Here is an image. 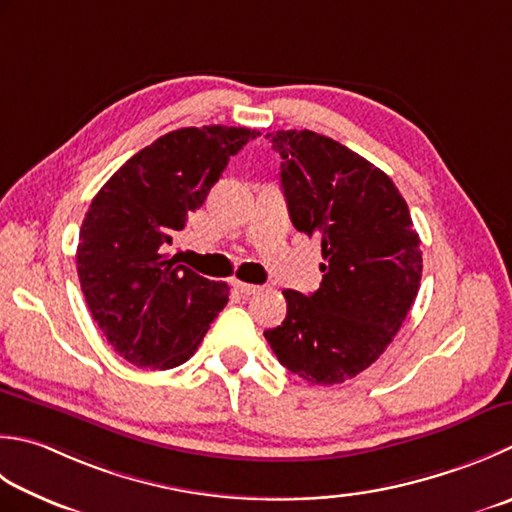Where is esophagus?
Returning <instances> with one entry per match:
<instances>
[{"label":"esophagus","instance_id":"esophagus-1","mask_svg":"<svg viewBox=\"0 0 512 512\" xmlns=\"http://www.w3.org/2000/svg\"><path fill=\"white\" fill-rule=\"evenodd\" d=\"M233 286H235V290L237 293H242V295H255V293H259V286H255V284H246V282H233Z\"/></svg>","mask_w":512,"mask_h":512}]
</instances>
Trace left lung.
Wrapping results in <instances>:
<instances>
[{
  "mask_svg": "<svg viewBox=\"0 0 512 512\" xmlns=\"http://www.w3.org/2000/svg\"><path fill=\"white\" fill-rule=\"evenodd\" d=\"M279 182L290 222L322 239V284L284 290L286 319L264 333L279 364L310 384L333 386L377 362L413 306L422 250L406 199L379 170L313 130H277Z\"/></svg>",
  "mask_w": 512,
  "mask_h": 512,
  "instance_id": "8db88e82",
  "label": "left lung"
}]
</instances>
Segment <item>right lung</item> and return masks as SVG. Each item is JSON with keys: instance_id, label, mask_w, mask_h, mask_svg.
Listing matches in <instances>:
<instances>
[{"instance_id": "add662e5", "label": "right lung", "mask_w": 512, "mask_h": 512, "mask_svg": "<svg viewBox=\"0 0 512 512\" xmlns=\"http://www.w3.org/2000/svg\"><path fill=\"white\" fill-rule=\"evenodd\" d=\"M257 135L235 126L173 130L130 157L90 202L77 244L79 284L104 337L133 366L184 364L228 304L224 282L164 250L228 159Z\"/></svg>"}]
</instances>
